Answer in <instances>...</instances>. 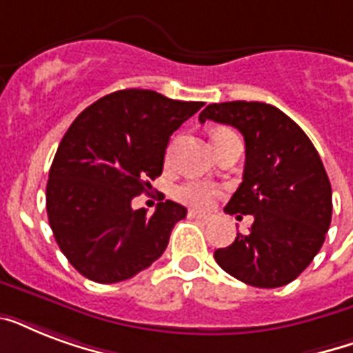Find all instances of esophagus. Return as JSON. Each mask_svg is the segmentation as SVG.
Returning <instances> with one entry per match:
<instances>
[{
    "instance_id": "esophagus-1",
    "label": "esophagus",
    "mask_w": 353,
    "mask_h": 353,
    "mask_svg": "<svg viewBox=\"0 0 353 353\" xmlns=\"http://www.w3.org/2000/svg\"><path fill=\"white\" fill-rule=\"evenodd\" d=\"M188 218H194V220H199V221H210V216L209 214H203V212H198V210H190L188 212Z\"/></svg>"
}]
</instances>
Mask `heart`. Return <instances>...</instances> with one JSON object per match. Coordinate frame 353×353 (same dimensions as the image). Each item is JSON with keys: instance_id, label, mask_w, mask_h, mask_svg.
Here are the masks:
<instances>
[{"instance_id": "obj_1", "label": "heart", "mask_w": 353, "mask_h": 353, "mask_svg": "<svg viewBox=\"0 0 353 353\" xmlns=\"http://www.w3.org/2000/svg\"><path fill=\"white\" fill-rule=\"evenodd\" d=\"M223 132H227V130L216 132L214 137ZM220 194V188L216 187V185H210V183L205 181H188L177 188L176 196L181 203L188 205V207H192V209L205 210L214 203V199L218 198Z\"/></svg>"}]
</instances>
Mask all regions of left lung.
Wrapping results in <instances>:
<instances>
[{
    "instance_id": "1",
    "label": "left lung",
    "mask_w": 353,
    "mask_h": 353,
    "mask_svg": "<svg viewBox=\"0 0 353 353\" xmlns=\"http://www.w3.org/2000/svg\"><path fill=\"white\" fill-rule=\"evenodd\" d=\"M234 126L245 141L243 181L227 214H252L214 258L225 273L254 288L293 282L312 263L332 221V185L321 155L295 121L265 102L209 104L199 122Z\"/></svg>"
}]
</instances>
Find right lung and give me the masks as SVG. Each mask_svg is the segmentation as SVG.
<instances>
[{
  "mask_svg": "<svg viewBox=\"0 0 353 353\" xmlns=\"http://www.w3.org/2000/svg\"><path fill=\"white\" fill-rule=\"evenodd\" d=\"M203 104L121 90L69 126L49 170L47 216L60 251L85 279L122 282L165 252L187 209L166 199L148 216L132 199L152 188L170 135Z\"/></svg>",
  "mask_w": 353,
  "mask_h": 353,
  "instance_id": "right-lung-1",
  "label": "right lung"
}]
</instances>
